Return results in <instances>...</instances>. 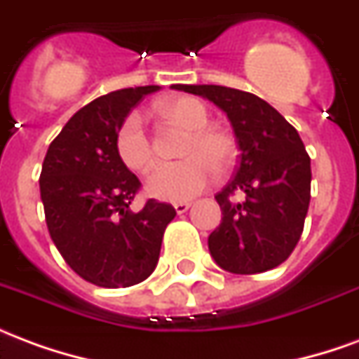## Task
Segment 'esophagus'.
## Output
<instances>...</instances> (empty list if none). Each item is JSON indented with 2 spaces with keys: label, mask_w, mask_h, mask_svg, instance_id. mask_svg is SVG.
Listing matches in <instances>:
<instances>
[{
  "label": "esophagus",
  "mask_w": 359,
  "mask_h": 359,
  "mask_svg": "<svg viewBox=\"0 0 359 359\" xmlns=\"http://www.w3.org/2000/svg\"><path fill=\"white\" fill-rule=\"evenodd\" d=\"M190 205H192L190 202H177L175 203V211H177V213H187V211L190 210Z\"/></svg>",
  "instance_id": "34e87169"
}]
</instances>
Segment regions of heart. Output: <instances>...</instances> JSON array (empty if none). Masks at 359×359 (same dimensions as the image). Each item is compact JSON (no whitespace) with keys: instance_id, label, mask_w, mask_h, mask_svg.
Segmentation results:
<instances>
[{"instance_id":"1","label":"heart","mask_w":359,"mask_h":359,"mask_svg":"<svg viewBox=\"0 0 359 359\" xmlns=\"http://www.w3.org/2000/svg\"><path fill=\"white\" fill-rule=\"evenodd\" d=\"M165 117L188 128L180 148L184 159L161 163L149 175L146 188L151 196L169 202H184L202 192L215 175L234 163L236 146L233 136L217 126L208 125L210 113L194 97H175L161 103ZM115 151L118 159L134 172H146L156 161L154 146L140 111H130L115 133Z\"/></svg>"}]
</instances>
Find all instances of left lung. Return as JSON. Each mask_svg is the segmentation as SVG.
<instances>
[{"mask_svg":"<svg viewBox=\"0 0 359 359\" xmlns=\"http://www.w3.org/2000/svg\"><path fill=\"white\" fill-rule=\"evenodd\" d=\"M172 88L225 111L238 144L234 179L215 196L223 219L208 238L211 256L236 275L275 269L300 241L311 198V165L300 134L256 94L215 84ZM236 191L247 196L242 203L232 202Z\"/></svg>","mask_w":359,"mask_h":359,"instance_id":"left-lung-1","label":"left lung"}]
</instances>
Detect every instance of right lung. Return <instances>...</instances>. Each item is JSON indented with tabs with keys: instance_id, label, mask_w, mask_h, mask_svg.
Returning a JSON list of instances; mask_svg holds the SVG:
<instances>
[{
	"instance_id": "1",
	"label": "right lung",
	"mask_w": 359,
	"mask_h": 359,
	"mask_svg": "<svg viewBox=\"0 0 359 359\" xmlns=\"http://www.w3.org/2000/svg\"><path fill=\"white\" fill-rule=\"evenodd\" d=\"M159 86L95 97L69 118L43 157L40 196L48 231L67 265L95 286L126 288L154 273L171 203L148 200L130 210L140 180L115 151L121 121Z\"/></svg>"
}]
</instances>
